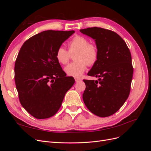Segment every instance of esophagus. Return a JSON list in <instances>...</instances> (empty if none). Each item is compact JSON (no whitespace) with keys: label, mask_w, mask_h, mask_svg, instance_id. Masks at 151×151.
<instances>
[{"label":"esophagus","mask_w":151,"mask_h":151,"mask_svg":"<svg viewBox=\"0 0 151 151\" xmlns=\"http://www.w3.org/2000/svg\"><path fill=\"white\" fill-rule=\"evenodd\" d=\"M82 80L81 79H78V78H75V81L76 82V83H79V82L81 81Z\"/></svg>","instance_id":"34e87169"}]
</instances>
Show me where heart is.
<instances>
[{"instance_id":"obj_1","label":"heart","mask_w":151,"mask_h":151,"mask_svg":"<svg viewBox=\"0 0 151 151\" xmlns=\"http://www.w3.org/2000/svg\"><path fill=\"white\" fill-rule=\"evenodd\" d=\"M75 54V62L68 64L65 68V72L68 76L79 78L85 72L87 67L93 66L98 58V49L93 43H89L83 36H74L68 43V50L62 47L57 50L55 57L57 61L65 65L70 60L71 55Z\"/></svg>"}]
</instances>
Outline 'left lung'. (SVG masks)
<instances>
[{"label":"left lung","instance_id":"8db88e82","mask_svg":"<svg viewBox=\"0 0 151 151\" xmlns=\"http://www.w3.org/2000/svg\"><path fill=\"white\" fill-rule=\"evenodd\" d=\"M95 40L98 58L88 75L98 81L84 79L83 101L89 110L100 117L115 113L129 97L134 68L125 41L115 32L98 27L80 29Z\"/></svg>","mask_w":151,"mask_h":151}]
</instances>
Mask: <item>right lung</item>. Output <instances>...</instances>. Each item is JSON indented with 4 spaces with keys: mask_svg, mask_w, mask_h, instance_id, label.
<instances>
[{
    "mask_svg": "<svg viewBox=\"0 0 151 151\" xmlns=\"http://www.w3.org/2000/svg\"><path fill=\"white\" fill-rule=\"evenodd\" d=\"M74 32L44 31L27 40L17 55L14 79L19 101L37 119L53 116L75 83L55 57L58 48Z\"/></svg>",
    "mask_w": 151,
    "mask_h": 151,
    "instance_id": "obj_1",
    "label": "right lung"
}]
</instances>
